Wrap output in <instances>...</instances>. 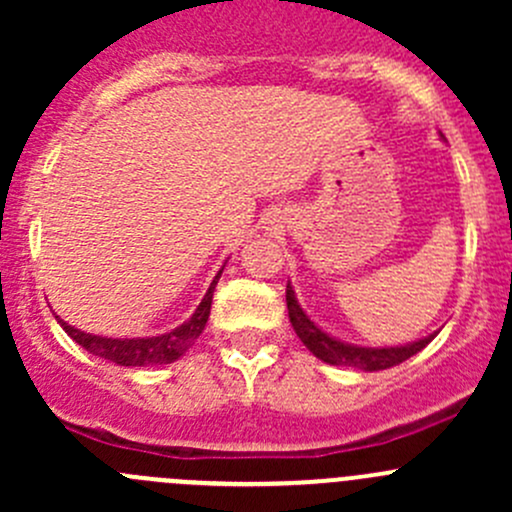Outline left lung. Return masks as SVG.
<instances>
[{
	"label": "left lung",
	"mask_w": 512,
	"mask_h": 512,
	"mask_svg": "<svg viewBox=\"0 0 512 512\" xmlns=\"http://www.w3.org/2000/svg\"><path fill=\"white\" fill-rule=\"evenodd\" d=\"M287 309H289V322H292L294 332L302 339L304 347L309 349L317 359L327 361L334 366H354V369L364 371H381L391 369V366L401 364V361L411 359V356L421 352L428 342L433 339H418L414 344H406V347H389V349H366V347H352V344H342L337 339H332L329 334H324L322 329L314 327L312 319L302 312V307L294 299V289L287 285Z\"/></svg>",
	"instance_id": "1"
}]
</instances>
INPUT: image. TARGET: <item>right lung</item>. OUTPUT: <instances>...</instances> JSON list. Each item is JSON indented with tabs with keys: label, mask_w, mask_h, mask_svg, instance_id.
<instances>
[{
	"label": "right lung",
	"mask_w": 512,
	"mask_h": 512,
	"mask_svg": "<svg viewBox=\"0 0 512 512\" xmlns=\"http://www.w3.org/2000/svg\"><path fill=\"white\" fill-rule=\"evenodd\" d=\"M223 272V270H220ZM213 280L208 292H205L203 302L195 309L193 317L185 324H180L178 329L168 334H160V337H148V339H106V337H94V334H84L81 329H74L71 324L61 322L64 332L74 339L76 344L86 349L89 354L101 356V359L113 361L118 366H156V364H170V361L180 359L190 347L195 344V339L203 334L205 324L210 317V304H213V292L215 285L220 280Z\"/></svg>",
	"instance_id": "add662e5"
}]
</instances>
